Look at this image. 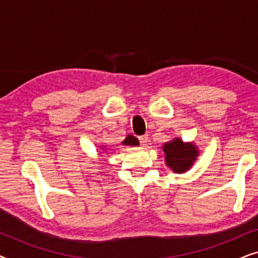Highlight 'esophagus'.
<instances>
[{"label":"esophagus","mask_w":258,"mask_h":258,"mask_svg":"<svg viewBox=\"0 0 258 258\" xmlns=\"http://www.w3.org/2000/svg\"><path fill=\"white\" fill-rule=\"evenodd\" d=\"M139 141H140L141 146L144 147V146H147L148 141H149V137H148V135H142V136L139 137Z\"/></svg>","instance_id":"esophagus-1"}]
</instances>
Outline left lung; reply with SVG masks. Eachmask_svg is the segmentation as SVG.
<instances>
[{"instance_id": "8db88e82", "label": "left lung", "mask_w": 258, "mask_h": 258, "mask_svg": "<svg viewBox=\"0 0 258 258\" xmlns=\"http://www.w3.org/2000/svg\"><path fill=\"white\" fill-rule=\"evenodd\" d=\"M165 162L175 172H184L192 165L199 154L194 144H184L179 139L165 143L163 146Z\"/></svg>"}]
</instances>
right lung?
Masks as SVG:
<instances>
[{
	"mask_svg": "<svg viewBox=\"0 0 258 258\" xmlns=\"http://www.w3.org/2000/svg\"><path fill=\"white\" fill-rule=\"evenodd\" d=\"M123 143L130 144V146H137V144H139V141H137L134 136H128Z\"/></svg>",
	"mask_w": 258,
	"mask_h": 258,
	"instance_id": "right-lung-1",
	"label": "right lung"
}]
</instances>
